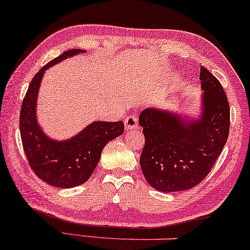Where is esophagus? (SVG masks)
<instances>
[{
	"instance_id": "34e87169",
	"label": "esophagus",
	"mask_w": 250,
	"mask_h": 250,
	"mask_svg": "<svg viewBox=\"0 0 250 250\" xmlns=\"http://www.w3.org/2000/svg\"><path fill=\"white\" fill-rule=\"evenodd\" d=\"M125 127L127 130H130V129H135L137 127V116L136 115H129V116H127L125 118Z\"/></svg>"
}]
</instances>
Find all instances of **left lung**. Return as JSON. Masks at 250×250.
<instances>
[{"label":"left lung","instance_id":"obj_1","mask_svg":"<svg viewBox=\"0 0 250 250\" xmlns=\"http://www.w3.org/2000/svg\"><path fill=\"white\" fill-rule=\"evenodd\" d=\"M202 109L198 120L145 108L138 117L145 145L140 164L149 186L161 192L189 190L212 168L227 143L230 107L219 80L200 68Z\"/></svg>","mask_w":250,"mask_h":250}]
</instances>
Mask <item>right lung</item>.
<instances>
[{"mask_svg":"<svg viewBox=\"0 0 250 250\" xmlns=\"http://www.w3.org/2000/svg\"><path fill=\"white\" fill-rule=\"evenodd\" d=\"M82 52L83 50H68L42 67L30 83L21 107L20 133L28 162L38 178L57 188L85 183L95 171L105 145L124 133V123L121 121L94 122L76 136L56 141L40 127L36 114L37 98L44 71Z\"/></svg>","mask_w":250,"mask_h":250,"instance_id":"1","label":"right lung"}]
</instances>
